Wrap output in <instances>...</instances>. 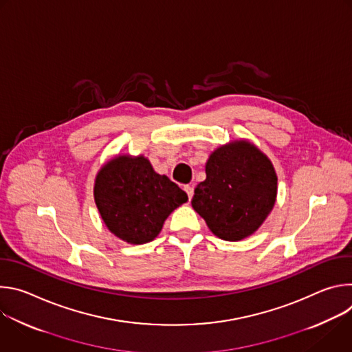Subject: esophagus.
<instances>
[{
    "label": "esophagus",
    "mask_w": 352,
    "mask_h": 352,
    "mask_svg": "<svg viewBox=\"0 0 352 352\" xmlns=\"http://www.w3.org/2000/svg\"><path fill=\"white\" fill-rule=\"evenodd\" d=\"M185 192H186V195H188V197L189 199H192V196H193V186H190V185H185Z\"/></svg>",
    "instance_id": "obj_1"
}]
</instances>
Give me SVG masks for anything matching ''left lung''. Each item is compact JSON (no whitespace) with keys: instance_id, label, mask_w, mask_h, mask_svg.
Returning <instances> with one entry per match:
<instances>
[{"instance_id":"obj_1","label":"left lung","mask_w":352,"mask_h":352,"mask_svg":"<svg viewBox=\"0 0 352 352\" xmlns=\"http://www.w3.org/2000/svg\"><path fill=\"white\" fill-rule=\"evenodd\" d=\"M277 177L270 160L252 143L219 147L206 163V179L195 188L192 208L226 241L254 234L272 212Z\"/></svg>"}]
</instances>
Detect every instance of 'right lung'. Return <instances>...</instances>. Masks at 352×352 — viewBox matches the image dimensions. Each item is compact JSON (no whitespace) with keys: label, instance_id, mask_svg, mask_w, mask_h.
I'll list each match as a JSON object with an SVG mask.
<instances>
[{"label":"right lung","instance_id":"right-lung-1","mask_svg":"<svg viewBox=\"0 0 352 352\" xmlns=\"http://www.w3.org/2000/svg\"><path fill=\"white\" fill-rule=\"evenodd\" d=\"M94 200L109 230L138 245L153 241L188 195L143 156H120L97 174Z\"/></svg>","mask_w":352,"mask_h":352}]
</instances>
